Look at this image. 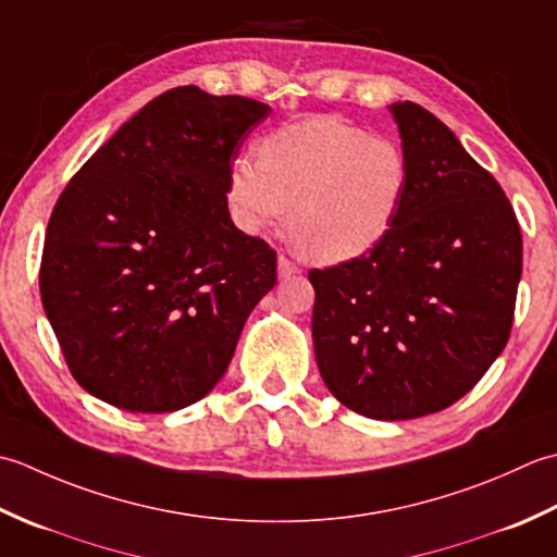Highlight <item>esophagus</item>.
Wrapping results in <instances>:
<instances>
[{
    "label": "esophagus",
    "instance_id": "esophagus-1",
    "mask_svg": "<svg viewBox=\"0 0 557 557\" xmlns=\"http://www.w3.org/2000/svg\"><path fill=\"white\" fill-rule=\"evenodd\" d=\"M300 267L293 262V259H288L286 255H281L278 257V276L281 278H293V276H298L300 274Z\"/></svg>",
    "mask_w": 557,
    "mask_h": 557
}]
</instances>
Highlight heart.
Wrapping results in <instances>:
<instances>
[{
	"label": "heart",
	"mask_w": 557,
	"mask_h": 557,
	"mask_svg": "<svg viewBox=\"0 0 557 557\" xmlns=\"http://www.w3.org/2000/svg\"><path fill=\"white\" fill-rule=\"evenodd\" d=\"M411 170L389 136L334 115H312L267 134L257 158L237 156L225 199L245 233L274 228L288 214L295 247L320 264L368 255L394 228Z\"/></svg>",
	"instance_id": "obj_1"
}]
</instances>
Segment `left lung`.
Wrapping results in <instances>:
<instances>
[{
    "instance_id": "1",
    "label": "left lung",
    "mask_w": 557,
    "mask_h": 557,
    "mask_svg": "<svg viewBox=\"0 0 557 557\" xmlns=\"http://www.w3.org/2000/svg\"><path fill=\"white\" fill-rule=\"evenodd\" d=\"M411 183L368 255L312 269L317 368L366 418L408 421L459 401L512 332L521 231L497 180L433 112L392 106Z\"/></svg>"
}]
</instances>
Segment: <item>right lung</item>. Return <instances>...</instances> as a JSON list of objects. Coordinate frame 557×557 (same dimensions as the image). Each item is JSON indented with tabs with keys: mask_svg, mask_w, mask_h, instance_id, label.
<instances>
[{
	"mask_svg": "<svg viewBox=\"0 0 557 557\" xmlns=\"http://www.w3.org/2000/svg\"><path fill=\"white\" fill-rule=\"evenodd\" d=\"M267 115L243 96L165 90L64 187L40 298L88 394L168 413L228 370L249 312L276 286V252L235 228L225 199L233 158Z\"/></svg>",
	"mask_w": 557,
	"mask_h": 557,
	"instance_id": "right-lung-1",
	"label": "right lung"
}]
</instances>
